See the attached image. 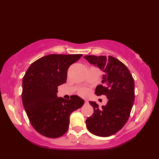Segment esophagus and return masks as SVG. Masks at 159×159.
I'll return each mask as SVG.
<instances>
[{
    "label": "esophagus",
    "instance_id": "34e87169",
    "mask_svg": "<svg viewBox=\"0 0 159 159\" xmlns=\"http://www.w3.org/2000/svg\"><path fill=\"white\" fill-rule=\"evenodd\" d=\"M87 102H88V101H87V100H85V103H87Z\"/></svg>",
    "mask_w": 159,
    "mask_h": 159
}]
</instances>
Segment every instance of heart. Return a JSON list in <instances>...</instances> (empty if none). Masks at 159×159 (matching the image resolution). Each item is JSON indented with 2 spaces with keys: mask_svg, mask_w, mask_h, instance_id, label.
I'll list each match as a JSON object with an SVG mask.
<instances>
[{
  "mask_svg": "<svg viewBox=\"0 0 159 159\" xmlns=\"http://www.w3.org/2000/svg\"><path fill=\"white\" fill-rule=\"evenodd\" d=\"M79 95L82 96H86L88 94V90L87 89H81L79 91Z\"/></svg>",
  "mask_w": 159,
  "mask_h": 159,
  "instance_id": "obj_1",
  "label": "heart"
}]
</instances>
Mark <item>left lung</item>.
<instances>
[{
  "label": "left lung",
  "mask_w": 159,
  "mask_h": 159,
  "mask_svg": "<svg viewBox=\"0 0 159 159\" xmlns=\"http://www.w3.org/2000/svg\"><path fill=\"white\" fill-rule=\"evenodd\" d=\"M84 58L104 72L102 85H98L95 94L106 96L108 102L100 107L89 101L93 113L87 118V129L96 136L109 137L126 123L134 100V83L129 70L112 56L86 55Z\"/></svg>",
  "instance_id": "8db88e82"
}]
</instances>
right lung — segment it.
<instances>
[{
  "instance_id": "add662e5",
  "label": "right lung",
  "mask_w": 159,
  "mask_h": 159,
  "mask_svg": "<svg viewBox=\"0 0 159 159\" xmlns=\"http://www.w3.org/2000/svg\"><path fill=\"white\" fill-rule=\"evenodd\" d=\"M83 56L52 54L29 66L22 79V100L35 130L48 138L63 135L68 130L70 116L84 100L76 95L70 100L58 98V87L65 83L69 67Z\"/></svg>"
}]
</instances>
